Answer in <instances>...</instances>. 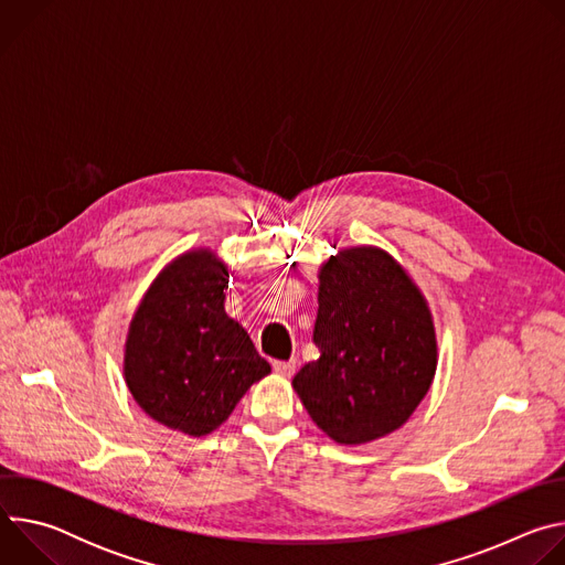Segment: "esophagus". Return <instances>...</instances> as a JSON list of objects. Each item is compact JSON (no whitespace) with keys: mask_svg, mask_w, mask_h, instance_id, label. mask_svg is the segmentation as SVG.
Returning <instances> with one entry per match:
<instances>
[{"mask_svg":"<svg viewBox=\"0 0 565 565\" xmlns=\"http://www.w3.org/2000/svg\"><path fill=\"white\" fill-rule=\"evenodd\" d=\"M273 369H275V373H279L284 377H290L297 369V362L295 360H277V362H273Z\"/></svg>","mask_w":565,"mask_h":565,"instance_id":"1","label":"esophagus"}]
</instances>
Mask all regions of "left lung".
<instances>
[{"instance_id": "obj_1", "label": "left lung", "mask_w": 565, "mask_h": 565, "mask_svg": "<svg viewBox=\"0 0 565 565\" xmlns=\"http://www.w3.org/2000/svg\"><path fill=\"white\" fill-rule=\"evenodd\" d=\"M317 301L319 358L292 377L308 416L340 445L399 429L427 395L438 364L423 292L391 255L362 246L321 266Z\"/></svg>"}]
</instances>
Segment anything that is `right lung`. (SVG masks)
Returning a JSON list of instances; mask_svg holds the SVG:
<instances>
[{
    "label": "right lung",
    "instance_id": "right-lung-1",
    "mask_svg": "<svg viewBox=\"0 0 565 565\" xmlns=\"http://www.w3.org/2000/svg\"><path fill=\"white\" fill-rule=\"evenodd\" d=\"M227 266L192 250L156 277L142 297L125 344V382L156 423L205 436L227 420L236 402L270 364L244 327L227 317Z\"/></svg>",
    "mask_w": 565,
    "mask_h": 565
}]
</instances>
